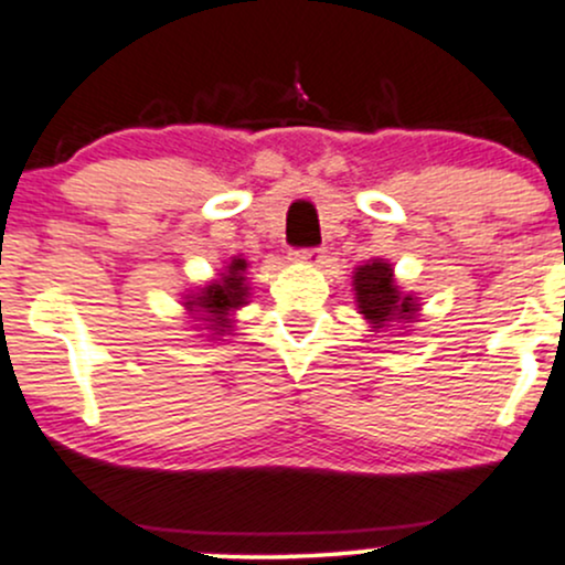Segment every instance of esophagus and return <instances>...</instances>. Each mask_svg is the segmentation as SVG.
<instances>
[{
	"label": "esophagus",
	"mask_w": 565,
	"mask_h": 565,
	"mask_svg": "<svg viewBox=\"0 0 565 565\" xmlns=\"http://www.w3.org/2000/svg\"><path fill=\"white\" fill-rule=\"evenodd\" d=\"M292 259H295V263H302V265H319L321 259H324V252H321V249H295Z\"/></svg>",
	"instance_id": "obj_1"
}]
</instances>
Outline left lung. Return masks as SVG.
<instances>
[{"label": "left lung", "mask_w": 565, "mask_h": 565, "mask_svg": "<svg viewBox=\"0 0 565 565\" xmlns=\"http://www.w3.org/2000/svg\"><path fill=\"white\" fill-rule=\"evenodd\" d=\"M353 295L359 313L373 324V332L394 324H411L418 316V297L405 295L394 281V268L383 259H370L353 270Z\"/></svg>", "instance_id": "1"}]
</instances>
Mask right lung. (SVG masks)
Returning a JSON list of instances; mask_svg holds the SVG:
<instances>
[{
  "label": "right lung",
  "instance_id": "right-lung-1",
  "mask_svg": "<svg viewBox=\"0 0 565 565\" xmlns=\"http://www.w3.org/2000/svg\"><path fill=\"white\" fill-rule=\"evenodd\" d=\"M246 259L233 257L225 265V273H220V278L209 281L201 292L188 295L184 308L195 311V316H203L206 321V330L212 334H225L233 327L231 316L238 311L241 306H246V297H249V287H246Z\"/></svg>",
  "mask_w": 565,
  "mask_h": 565
}]
</instances>
